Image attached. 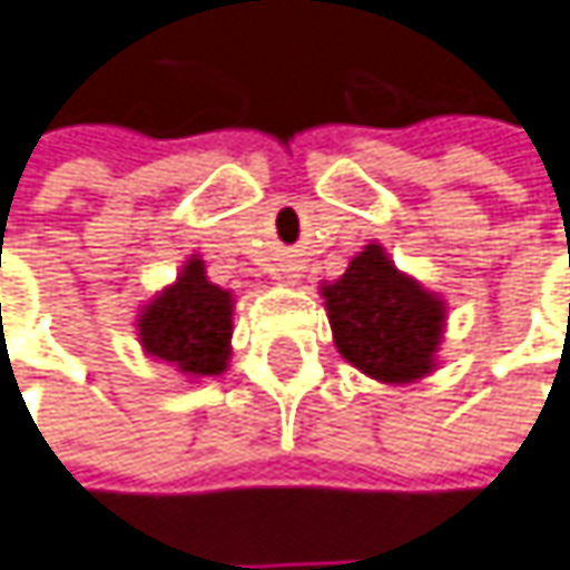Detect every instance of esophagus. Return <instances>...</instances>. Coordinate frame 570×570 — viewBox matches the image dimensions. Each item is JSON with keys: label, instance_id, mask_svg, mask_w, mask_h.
Listing matches in <instances>:
<instances>
[{"label": "esophagus", "instance_id": "obj_1", "mask_svg": "<svg viewBox=\"0 0 570 570\" xmlns=\"http://www.w3.org/2000/svg\"><path fill=\"white\" fill-rule=\"evenodd\" d=\"M281 277H284L286 284H296V277H299V274H293V267H286L284 274H281Z\"/></svg>", "mask_w": 570, "mask_h": 570}]
</instances>
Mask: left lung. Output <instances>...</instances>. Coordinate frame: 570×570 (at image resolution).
Wrapping results in <instances>:
<instances>
[{
  "label": "left lung",
  "instance_id": "left-lung-1",
  "mask_svg": "<svg viewBox=\"0 0 570 570\" xmlns=\"http://www.w3.org/2000/svg\"><path fill=\"white\" fill-rule=\"evenodd\" d=\"M338 354L377 384H416L435 374L449 303L400 271L381 242L364 245L338 281H322Z\"/></svg>",
  "mask_w": 570,
  "mask_h": 570
}]
</instances>
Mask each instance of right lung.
<instances>
[{
    "instance_id": "1",
    "label": "right lung",
    "mask_w": 570,
    "mask_h": 570,
    "mask_svg": "<svg viewBox=\"0 0 570 570\" xmlns=\"http://www.w3.org/2000/svg\"><path fill=\"white\" fill-rule=\"evenodd\" d=\"M235 293L206 277V261L189 254L180 274L138 306L135 335L141 352L170 364L186 381L218 377L232 357Z\"/></svg>"
}]
</instances>
